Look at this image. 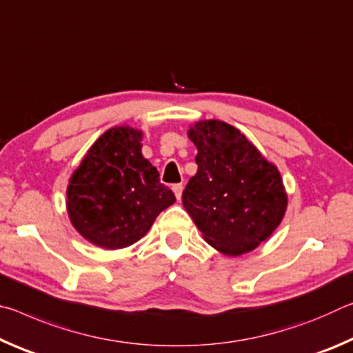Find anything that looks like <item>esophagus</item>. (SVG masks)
<instances>
[{"label":"esophagus","instance_id":"esophagus-1","mask_svg":"<svg viewBox=\"0 0 353 353\" xmlns=\"http://www.w3.org/2000/svg\"><path fill=\"white\" fill-rule=\"evenodd\" d=\"M182 190H183L182 183H176V185H172V191H174V194H176L177 201H181V199H182Z\"/></svg>","mask_w":353,"mask_h":353}]
</instances>
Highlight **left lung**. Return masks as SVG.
<instances>
[{"label": "left lung", "instance_id": "obj_1", "mask_svg": "<svg viewBox=\"0 0 353 353\" xmlns=\"http://www.w3.org/2000/svg\"><path fill=\"white\" fill-rule=\"evenodd\" d=\"M188 139L198 148V172L182 193L185 210L221 254L236 256L259 248L282 223L288 205L277 166L219 119L194 123Z\"/></svg>", "mask_w": 353, "mask_h": 353}]
</instances>
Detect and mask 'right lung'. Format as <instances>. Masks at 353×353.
<instances>
[{"mask_svg": "<svg viewBox=\"0 0 353 353\" xmlns=\"http://www.w3.org/2000/svg\"><path fill=\"white\" fill-rule=\"evenodd\" d=\"M141 139V130L126 124L105 130L70 177V221L94 246H130L176 202L174 193L160 183L157 168L143 157Z\"/></svg>", "mask_w": 353, "mask_h": 353, "instance_id": "right-lung-1", "label": "right lung"}]
</instances>
